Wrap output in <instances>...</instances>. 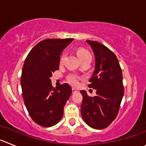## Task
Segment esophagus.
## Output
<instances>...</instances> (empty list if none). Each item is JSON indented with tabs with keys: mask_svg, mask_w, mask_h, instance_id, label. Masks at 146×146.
I'll list each match as a JSON object with an SVG mask.
<instances>
[{
	"mask_svg": "<svg viewBox=\"0 0 146 146\" xmlns=\"http://www.w3.org/2000/svg\"><path fill=\"white\" fill-rule=\"evenodd\" d=\"M78 92V90L75 88H72V93H76Z\"/></svg>",
	"mask_w": 146,
	"mask_h": 146,
	"instance_id": "esophagus-1",
	"label": "esophagus"
}]
</instances>
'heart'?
Wrapping results in <instances>:
<instances>
[{
	"label": "heart",
	"instance_id": "obj_1",
	"mask_svg": "<svg viewBox=\"0 0 146 146\" xmlns=\"http://www.w3.org/2000/svg\"><path fill=\"white\" fill-rule=\"evenodd\" d=\"M77 55H78L80 59H82V58L83 57H85V56H91L88 51H86V50L84 49H79L78 51H77ZM64 57H65V54H62V56H61L60 58V62H64ZM78 80H79V77H77V75H74V74H72V75H70L69 77H68V81H69L72 85H77V84H78Z\"/></svg>",
	"mask_w": 146,
	"mask_h": 146
}]
</instances>
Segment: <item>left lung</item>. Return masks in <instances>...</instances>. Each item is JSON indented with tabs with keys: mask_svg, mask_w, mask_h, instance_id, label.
Returning <instances> with one entry per match:
<instances>
[{
	"mask_svg": "<svg viewBox=\"0 0 146 146\" xmlns=\"http://www.w3.org/2000/svg\"><path fill=\"white\" fill-rule=\"evenodd\" d=\"M95 59V70L89 87L96 90V96L83 97L81 114L83 120L94 129L105 128L115 119L124 95L123 74L115 54L103 44L87 40Z\"/></svg>",
	"mask_w": 146,
	"mask_h": 146,
	"instance_id": "obj_1",
	"label": "left lung"
}]
</instances>
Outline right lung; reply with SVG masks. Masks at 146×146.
<instances>
[{
  "mask_svg": "<svg viewBox=\"0 0 146 146\" xmlns=\"http://www.w3.org/2000/svg\"><path fill=\"white\" fill-rule=\"evenodd\" d=\"M73 38H48L38 43L28 54L22 69L21 84L26 108L32 120L42 127H51L64 115L72 95L68 84L54 88L52 72L58 70L60 55Z\"/></svg>",
  "mask_w": 146,
  "mask_h": 146,
  "instance_id": "add662e5",
  "label": "right lung"
}]
</instances>
